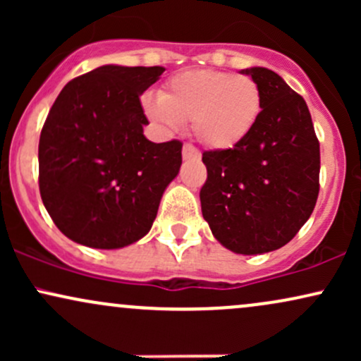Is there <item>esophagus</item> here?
Instances as JSON below:
<instances>
[{"mask_svg":"<svg viewBox=\"0 0 361 361\" xmlns=\"http://www.w3.org/2000/svg\"><path fill=\"white\" fill-rule=\"evenodd\" d=\"M183 159H192V157H198L200 154H198V151L195 149L192 144H185L183 146Z\"/></svg>","mask_w":361,"mask_h":361,"instance_id":"1","label":"esophagus"}]
</instances>
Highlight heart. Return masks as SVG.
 I'll return each mask as SVG.
<instances>
[{
  "instance_id": "1",
  "label": "heart",
  "mask_w": 361,
  "mask_h": 361,
  "mask_svg": "<svg viewBox=\"0 0 361 361\" xmlns=\"http://www.w3.org/2000/svg\"><path fill=\"white\" fill-rule=\"evenodd\" d=\"M142 106L147 117L166 130L192 120L198 142L214 151H227L239 146L256 127L263 97L250 76L192 69L173 76L159 98H144Z\"/></svg>"
}]
</instances>
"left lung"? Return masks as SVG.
<instances>
[{"instance_id":"left-lung-1","label":"left lung","mask_w":361,"mask_h":361,"mask_svg":"<svg viewBox=\"0 0 361 361\" xmlns=\"http://www.w3.org/2000/svg\"><path fill=\"white\" fill-rule=\"evenodd\" d=\"M241 74L258 82L263 109L239 146L202 156V215L224 247L263 255L285 246L312 214L321 154L304 98L271 69Z\"/></svg>"}]
</instances>
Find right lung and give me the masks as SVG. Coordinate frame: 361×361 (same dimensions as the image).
Instances as JSON below:
<instances>
[{
  "mask_svg": "<svg viewBox=\"0 0 361 361\" xmlns=\"http://www.w3.org/2000/svg\"><path fill=\"white\" fill-rule=\"evenodd\" d=\"M163 73L161 66H100L69 81L54 102L40 134L39 186L71 241L118 250L151 231L183 146L144 135L139 97Z\"/></svg>",
  "mask_w": 361,
  "mask_h": 361,
  "instance_id": "right-lung-1",
  "label": "right lung"
}]
</instances>
